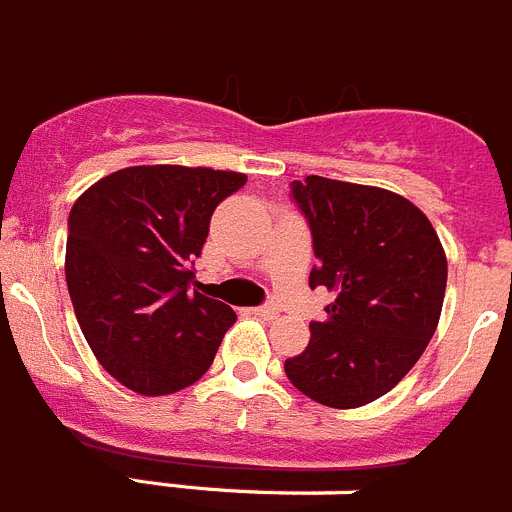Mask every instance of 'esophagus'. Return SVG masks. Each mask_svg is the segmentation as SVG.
Returning <instances> with one entry per match:
<instances>
[{
	"label": "esophagus",
	"mask_w": 512,
	"mask_h": 512,
	"mask_svg": "<svg viewBox=\"0 0 512 512\" xmlns=\"http://www.w3.org/2000/svg\"><path fill=\"white\" fill-rule=\"evenodd\" d=\"M253 313H256V316H261V318H277L279 316V308L277 305H259V308H253Z\"/></svg>",
	"instance_id": "1"
}]
</instances>
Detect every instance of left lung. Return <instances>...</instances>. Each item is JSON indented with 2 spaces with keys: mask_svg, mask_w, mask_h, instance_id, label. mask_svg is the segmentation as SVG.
Here are the masks:
<instances>
[{
  "mask_svg": "<svg viewBox=\"0 0 512 512\" xmlns=\"http://www.w3.org/2000/svg\"><path fill=\"white\" fill-rule=\"evenodd\" d=\"M318 264L310 290L334 300L310 321L305 352L285 373L308 399L355 409L414 368L438 329L448 264L438 233L409 199L375 186L308 176L290 183Z\"/></svg>",
  "mask_w": 512,
  "mask_h": 512,
  "instance_id": "1",
  "label": "left lung"
}]
</instances>
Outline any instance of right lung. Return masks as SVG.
<instances>
[{"label": "right lung", "mask_w": 512, "mask_h": 512, "mask_svg": "<svg viewBox=\"0 0 512 512\" xmlns=\"http://www.w3.org/2000/svg\"><path fill=\"white\" fill-rule=\"evenodd\" d=\"M246 186L243 173L137 165L74 202L67 287L98 362L142 396L191 386L235 323L230 305L191 290L209 220Z\"/></svg>", "instance_id": "1"}]
</instances>
